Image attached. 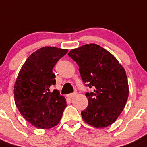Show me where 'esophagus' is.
I'll use <instances>...</instances> for the list:
<instances>
[{"instance_id":"34e87169","label":"esophagus","mask_w":147,"mask_h":147,"mask_svg":"<svg viewBox=\"0 0 147 147\" xmlns=\"http://www.w3.org/2000/svg\"><path fill=\"white\" fill-rule=\"evenodd\" d=\"M76 95H77V92H74V93L68 94V95H67V96H68L69 98H72V97L75 96Z\"/></svg>"}]
</instances>
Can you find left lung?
Wrapping results in <instances>:
<instances>
[{
  "label": "left lung",
  "mask_w": 147,
  "mask_h": 147,
  "mask_svg": "<svg viewBox=\"0 0 147 147\" xmlns=\"http://www.w3.org/2000/svg\"><path fill=\"white\" fill-rule=\"evenodd\" d=\"M68 55L79 65L82 81L93 92H87V108L82 111L83 120L96 128L114 123L122 113L129 95L124 67L107 50L95 44L72 49Z\"/></svg>",
  "instance_id": "8db88e82"
}]
</instances>
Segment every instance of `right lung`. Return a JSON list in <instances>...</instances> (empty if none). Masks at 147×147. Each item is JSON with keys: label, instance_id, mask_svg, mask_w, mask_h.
I'll list each match as a JSON object with an SVG mask.
<instances>
[{"label": "right lung", "instance_id": "obj_1", "mask_svg": "<svg viewBox=\"0 0 147 147\" xmlns=\"http://www.w3.org/2000/svg\"><path fill=\"white\" fill-rule=\"evenodd\" d=\"M67 49L45 46L31 54L24 63L14 86L15 103L21 115L38 129L58 124L66 107V100L57 89L53 68Z\"/></svg>", "mask_w": 147, "mask_h": 147}]
</instances>
